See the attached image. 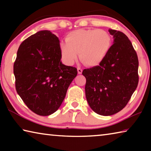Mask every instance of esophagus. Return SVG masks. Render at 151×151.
Masks as SVG:
<instances>
[{"instance_id":"34e87169","label":"esophagus","mask_w":151,"mask_h":151,"mask_svg":"<svg viewBox=\"0 0 151 151\" xmlns=\"http://www.w3.org/2000/svg\"><path fill=\"white\" fill-rule=\"evenodd\" d=\"M77 71H78V73L79 74V75H81V74H82V73H83V69L81 68L80 67H78L77 68Z\"/></svg>"}]
</instances>
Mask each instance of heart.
<instances>
[{
    "mask_svg": "<svg viewBox=\"0 0 151 151\" xmlns=\"http://www.w3.org/2000/svg\"><path fill=\"white\" fill-rule=\"evenodd\" d=\"M66 42L60 44L61 58L66 65H72L79 58L85 65H99L111 48V36L102 29H78L68 33Z\"/></svg>",
    "mask_w": 151,
    "mask_h": 151,
    "instance_id": "1",
    "label": "heart"
}]
</instances>
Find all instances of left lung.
Here are the masks:
<instances>
[{"label": "left lung", "mask_w": 151, "mask_h": 151, "mask_svg": "<svg viewBox=\"0 0 151 151\" xmlns=\"http://www.w3.org/2000/svg\"><path fill=\"white\" fill-rule=\"evenodd\" d=\"M113 36L105 58L83 71L86 78V98L96 113L110 116L121 111L131 99L139 83V60L131 42L123 32L109 30Z\"/></svg>", "instance_id": "obj_1"}]
</instances>
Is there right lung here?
<instances>
[{
  "label": "right lung",
  "instance_id": "right-lung-1",
  "mask_svg": "<svg viewBox=\"0 0 151 151\" xmlns=\"http://www.w3.org/2000/svg\"><path fill=\"white\" fill-rule=\"evenodd\" d=\"M60 41L50 30H40L25 39L14 63L15 86L35 113L48 116L59 108L77 69L61 63Z\"/></svg>",
  "mask_w": 151,
  "mask_h": 151
}]
</instances>
